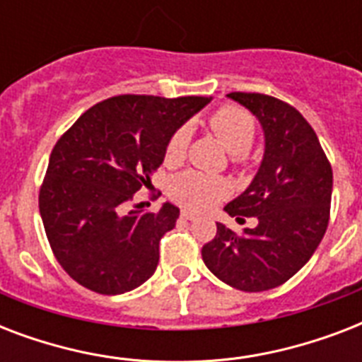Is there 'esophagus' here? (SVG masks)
<instances>
[{"instance_id":"1","label":"esophagus","mask_w":362,"mask_h":362,"mask_svg":"<svg viewBox=\"0 0 362 362\" xmlns=\"http://www.w3.org/2000/svg\"><path fill=\"white\" fill-rule=\"evenodd\" d=\"M180 216H182V218H184V220H189V221L197 220V218H199L197 212H192V210H182Z\"/></svg>"}]
</instances>
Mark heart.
<instances>
[{
  "label": "heart",
  "instance_id": "1",
  "mask_svg": "<svg viewBox=\"0 0 362 362\" xmlns=\"http://www.w3.org/2000/svg\"><path fill=\"white\" fill-rule=\"evenodd\" d=\"M210 129L214 131L226 148L231 152V161L237 165L246 163L247 150L252 146L253 136H255V122L252 115L240 107L226 105L216 109L209 116ZM187 133L186 127L178 129L169 136L167 146H165V161L167 163H178L186 156L187 148ZM229 192L227 182L221 176L206 175L199 170H186L173 178L169 186L170 197L176 203L184 204L187 209L203 210L226 197Z\"/></svg>",
  "mask_w": 362,
  "mask_h": 362
}]
</instances>
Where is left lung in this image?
<instances>
[{
  "label": "left lung",
  "mask_w": 362,
  "mask_h": 362,
  "mask_svg": "<svg viewBox=\"0 0 362 362\" xmlns=\"http://www.w3.org/2000/svg\"><path fill=\"white\" fill-rule=\"evenodd\" d=\"M229 98L257 116L264 156L246 192L226 206L238 221L257 227L231 231L216 223V237L201 250L204 264L227 286L267 291L295 276L320 246L331 216L332 169L312 125L295 107L264 93Z\"/></svg>",
  "instance_id": "obj_1"
}]
</instances>
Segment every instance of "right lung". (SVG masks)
Masks as SVG:
<instances>
[{
	"label": "right lung",
	"mask_w": 362,
	"mask_h": 362,
	"mask_svg": "<svg viewBox=\"0 0 362 362\" xmlns=\"http://www.w3.org/2000/svg\"><path fill=\"white\" fill-rule=\"evenodd\" d=\"M209 101L115 95L59 136L39 189V212L54 257L76 284L120 295L156 272L159 240L180 210L170 203L158 212L127 204L152 186L169 136Z\"/></svg>",
	"instance_id": "obj_1"
}]
</instances>
